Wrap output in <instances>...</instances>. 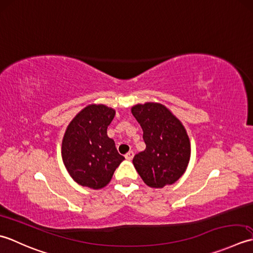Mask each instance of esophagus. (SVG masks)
<instances>
[{"label": "esophagus", "mask_w": 253, "mask_h": 253, "mask_svg": "<svg viewBox=\"0 0 253 253\" xmlns=\"http://www.w3.org/2000/svg\"><path fill=\"white\" fill-rule=\"evenodd\" d=\"M126 159H127V161H132V158L134 157V153L132 151L128 152L127 154H126Z\"/></svg>", "instance_id": "1"}]
</instances>
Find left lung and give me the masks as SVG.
Masks as SVG:
<instances>
[{
    "label": "left lung",
    "instance_id": "8db88e82",
    "mask_svg": "<svg viewBox=\"0 0 253 253\" xmlns=\"http://www.w3.org/2000/svg\"><path fill=\"white\" fill-rule=\"evenodd\" d=\"M143 130L145 151L136 154L133 165L148 187L161 189L184 173L191 156L188 133L178 118L158 102L131 108Z\"/></svg>",
    "mask_w": 253,
    "mask_h": 253
}]
</instances>
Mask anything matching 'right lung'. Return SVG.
I'll use <instances>...</instances> for the list:
<instances>
[{
	"label": "right lung",
	"instance_id": "1",
	"mask_svg": "<svg viewBox=\"0 0 253 253\" xmlns=\"http://www.w3.org/2000/svg\"><path fill=\"white\" fill-rule=\"evenodd\" d=\"M116 110L105 105H88L70 122L62 140V159L75 182L90 189H101L125 159L118 153L107 128Z\"/></svg>",
	"mask_w": 253,
	"mask_h": 253
}]
</instances>
